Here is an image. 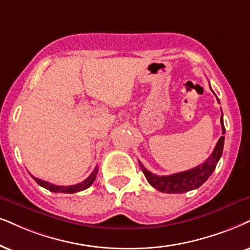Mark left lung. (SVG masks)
Returning <instances> with one entry per match:
<instances>
[{"label": "left lung", "instance_id": "1", "mask_svg": "<svg viewBox=\"0 0 250 250\" xmlns=\"http://www.w3.org/2000/svg\"><path fill=\"white\" fill-rule=\"evenodd\" d=\"M219 103V99H218ZM220 123H222V132L225 134V125H224L223 113L220 118ZM224 141L225 136H222L217 142L216 146L213 148V152L207 160L201 165L194 167V168L185 170V172L175 173L172 175H156L152 174L150 170H147L145 167L140 163V167L142 172L144 173L145 178L147 182L156 188L157 190L166 192V194H182L189 190L200 188L203 183L209 179V176L212 174L214 168H216L218 162L223 154L224 148Z\"/></svg>", "mask_w": 250, "mask_h": 250}]
</instances>
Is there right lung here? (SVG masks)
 I'll list each match as a JSON object with an SVG mask.
<instances>
[{"label": "right lung", "instance_id": "1", "mask_svg": "<svg viewBox=\"0 0 250 250\" xmlns=\"http://www.w3.org/2000/svg\"><path fill=\"white\" fill-rule=\"evenodd\" d=\"M97 174H98V166L93 169V172L91 173L90 176H88L86 180H84V181L81 182V183H77V185H72V186H56V185H53V183H50V182L43 181V180L34 178L33 175H31V176H32V178L34 179V181H36L38 185L41 186V187L48 189L49 191L65 192V194H74V192L82 191V190H84V189L90 187V186L93 183L94 180H96Z\"/></svg>", "mask_w": 250, "mask_h": 250}]
</instances>
